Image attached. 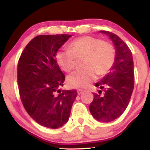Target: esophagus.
Instances as JSON below:
<instances>
[{
	"instance_id": "1",
	"label": "esophagus",
	"mask_w": 150,
	"mask_h": 150,
	"mask_svg": "<svg viewBox=\"0 0 150 150\" xmlns=\"http://www.w3.org/2000/svg\"><path fill=\"white\" fill-rule=\"evenodd\" d=\"M77 94H82V92H83V90H82V89H77Z\"/></svg>"
}]
</instances>
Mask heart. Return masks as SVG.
I'll return each instance as SVG.
<instances>
[{
    "label": "heart",
    "mask_w": 150,
    "mask_h": 150,
    "mask_svg": "<svg viewBox=\"0 0 150 150\" xmlns=\"http://www.w3.org/2000/svg\"><path fill=\"white\" fill-rule=\"evenodd\" d=\"M69 49L58 51L56 59L58 65L66 73L76 68L78 60L83 58L82 69L75 72L67 78L68 85L73 88H85L97 78L110 72L116 58L115 46L108 41L85 36L73 40Z\"/></svg>",
    "instance_id": "obj_1"
}]
</instances>
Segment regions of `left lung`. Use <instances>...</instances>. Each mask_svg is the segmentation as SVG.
<instances>
[{"mask_svg":"<svg viewBox=\"0 0 150 150\" xmlns=\"http://www.w3.org/2000/svg\"><path fill=\"white\" fill-rule=\"evenodd\" d=\"M111 38L116 49V58L112 69L95 84L104 89V94H94L89 111L94 118L101 122H111L120 116L130 102L135 83L134 65L130 49L116 34L100 31Z\"/></svg>","mask_w":150,"mask_h":150,"instance_id":"8db88e82","label":"left lung"}]
</instances>
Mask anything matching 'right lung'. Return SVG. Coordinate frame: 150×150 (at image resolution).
Listing matches in <instances>:
<instances>
[{
  "label": "right lung",
  "instance_id": "obj_1",
  "mask_svg": "<svg viewBox=\"0 0 150 150\" xmlns=\"http://www.w3.org/2000/svg\"><path fill=\"white\" fill-rule=\"evenodd\" d=\"M70 34L39 35L28 43L18 63L20 97L26 111L37 123L56 129L69 119L76 90H63L65 75L56 59ZM59 93V94L57 93Z\"/></svg>",
  "mask_w": 150,
  "mask_h": 150
}]
</instances>
